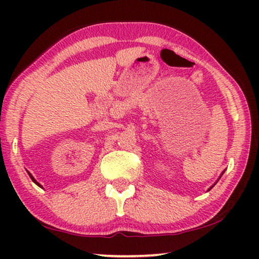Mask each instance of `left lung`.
Listing matches in <instances>:
<instances>
[{
	"mask_svg": "<svg viewBox=\"0 0 259 259\" xmlns=\"http://www.w3.org/2000/svg\"><path fill=\"white\" fill-rule=\"evenodd\" d=\"M222 175H223V174H222ZM213 185H214V184H213ZM213 185H212V186H211V187H210V188H209V190H208V191H210V190H211V188H212V187H213Z\"/></svg>",
	"mask_w": 259,
	"mask_h": 259,
	"instance_id": "obj_1",
	"label": "left lung"
}]
</instances>
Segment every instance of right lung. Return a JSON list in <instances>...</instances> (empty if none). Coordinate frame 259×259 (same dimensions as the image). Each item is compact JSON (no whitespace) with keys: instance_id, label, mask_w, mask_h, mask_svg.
I'll use <instances>...</instances> for the list:
<instances>
[{"instance_id":"obj_1","label":"right lung","mask_w":259,"mask_h":259,"mask_svg":"<svg viewBox=\"0 0 259 259\" xmlns=\"http://www.w3.org/2000/svg\"><path fill=\"white\" fill-rule=\"evenodd\" d=\"M28 175H29V177H30V178H32V181H33V182H34V183H35V184H36V185H38V186H40V187H42V186H41V185H40V184H38V183H37V182H36V181H35V179H34V177H33V176H32V175H30V174H29V172H28Z\"/></svg>"}]
</instances>
